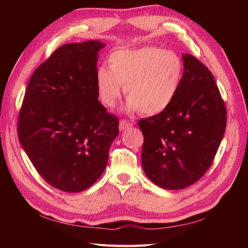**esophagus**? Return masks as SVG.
<instances>
[{"label":"esophagus","mask_w":248,"mask_h":248,"mask_svg":"<svg viewBox=\"0 0 248 248\" xmlns=\"http://www.w3.org/2000/svg\"><path fill=\"white\" fill-rule=\"evenodd\" d=\"M132 125H133L132 121L123 119V120H120V123H119V130H120V131L127 130V129H129L130 127H132Z\"/></svg>","instance_id":"esophagus-1"}]
</instances>
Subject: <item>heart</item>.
<instances>
[{"mask_svg": "<svg viewBox=\"0 0 248 248\" xmlns=\"http://www.w3.org/2000/svg\"><path fill=\"white\" fill-rule=\"evenodd\" d=\"M108 68L96 72L98 97L113 108L124 88L129 110L156 115L171 105L183 78V62L177 53L159 46L118 49L108 59Z\"/></svg>", "mask_w": 248, "mask_h": 248, "instance_id": "b5f03b06", "label": "heart"}]
</instances>
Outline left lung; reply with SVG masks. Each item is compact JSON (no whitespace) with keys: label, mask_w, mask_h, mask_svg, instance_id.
Instances as JSON below:
<instances>
[{"label":"left lung","mask_w":248,"mask_h":248,"mask_svg":"<svg viewBox=\"0 0 248 248\" xmlns=\"http://www.w3.org/2000/svg\"><path fill=\"white\" fill-rule=\"evenodd\" d=\"M183 78L164 112L139 121L144 135L141 165L165 189L192 186L212 165L227 123V112L213 75L189 54L182 56Z\"/></svg>","instance_id":"8db88e82"}]
</instances>
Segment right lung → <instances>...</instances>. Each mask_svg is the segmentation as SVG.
Masks as SVG:
<instances>
[{
	"label": "right lung",
	"instance_id": "add662e5",
	"mask_svg": "<svg viewBox=\"0 0 248 248\" xmlns=\"http://www.w3.org/2000/svg\"><path fill=\"white\" fill-rule=\"evenodd\" d=\"M89 40L55 50L34 71L18 116V138L36 170L68 193L88 188L102 175L119 120L98 100V52Z\"/></svg>",
	"mask_w": 248,
	"mask_h": 248
}]
</instances>
